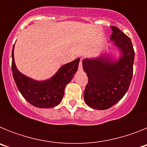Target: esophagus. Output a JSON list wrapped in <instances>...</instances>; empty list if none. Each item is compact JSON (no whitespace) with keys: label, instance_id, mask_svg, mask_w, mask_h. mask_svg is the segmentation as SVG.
I'll list each match as a JSON object with an SVG mask.
<instances>
[{"label":"esophagus","instance_id":"esophagus-1","mask_svg":"<svg viewBox=\"0 0 147 147\" xmlns=\"http://www.w3.org/2000/svg\"><path fill=\"white\" fill-rule=\"evenodd\" d=\"M82 59H80V65H79V70H82Z\"/></svg>","mask_w":147,"mask_h":147}]
</instances>
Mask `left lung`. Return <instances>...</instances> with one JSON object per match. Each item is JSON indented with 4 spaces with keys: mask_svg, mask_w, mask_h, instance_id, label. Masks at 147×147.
<instances>
[{
    "mask_svg": "<svg viewBox=\"0 0 147 147\" xmlns=\"http://www.w3.org/2000/svg\"><path fill=\"white\" fill-rule=\"evenodd\" d=\"M111 29L110 40L120 51V57L115 60L103 54L82 60L88 76L84 98L96 110H107L119 102L129 89L132 77L135 52L130 38L117 27L111 26Z\"/></svg>",
    "mask_w": 147,
    "mask_h": 147,
    "instance_id": "obj_1",
    "label": "left lung"
}]
</instances>
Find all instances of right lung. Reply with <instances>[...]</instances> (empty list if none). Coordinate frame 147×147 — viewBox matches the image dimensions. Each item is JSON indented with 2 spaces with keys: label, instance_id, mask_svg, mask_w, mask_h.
Returning <instances> with one entry per match:
<instances>
[{
  "label": "right lung",
  "instance_id": "1",
  "mask_svg": "<svg viewBox=\"0 0 147 147\" xmlns=\"http://www.w3.org/2000/svg\"><path fill=\"white\" fill-rule=\"evenodd\" d=\"M14 48L15 45L11 53V71L17 87L23 98L39 108H52L57 106L62 102L65 88L77 71L80 58L62 65L49 80L37 81L18 71L14 59Z\"/></svg>",
  "mask_w": 147,
  "mask_h": 147
}]
</instances>
